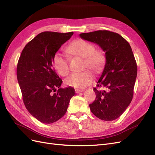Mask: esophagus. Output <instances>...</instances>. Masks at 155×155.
I'll list each match as a JSON object with an SVG mask.
<instances>
[{
	"label": "esophagus",
	"mask_w": 155,
	"mask_h": 155,
	"mask_svg": "<svg viewBox=\"0 0 155 155\" xmlns=\"http://www.w3.org/2000/svg\"><path fill=\"white\" fill-rule=\"evenodd\" d=\"M83 91H84L83 90V89H78V88L75 89V92H76V93H79V92H81Z\"/></svg>",
	"instance_id": "obj_1"
}]
</instances>
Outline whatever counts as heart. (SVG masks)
<instances>
[{
    "mask_svg": "<svg viewBox=\"0 0 155 155\" xmlns=\"http://www.w3.org/2000/svg\"><path fill=\"white\" fill-rule=\"evenodd\" d=\"M92 43L78 39L70 44L67 48L68 52L73 55L81 56L85 58L84 68H89L95 72H100L104 67L105 57L101 50H96ZM55 69L61 76H65L70 72L68 59L59 52H56L53 58ZM94 76L92 72L86 70L81 72H74L65 79V84L74 88H83L91 84Z\"/></svg>",
    "mask_w": 155,
    "mask_h": 155,
    "instance_id": "b5f03b06",
    "label": "heart"
}]
</instances>
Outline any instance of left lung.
I'll return each instance as SVG.
<instances>
[{"instance_id": "1", "label": "left lung", "mask_w": 155, "mask_h": 155, "mask_svg": "<svg viewBox=\"0 0 155 155\" xmlns=\"http://www.w3.org/2000/svg\"><path fill=\"white\" fill-rule=\"evenodd\" d=\"M99 45L105 52L106 63L97 87L91 112L104 121L114 120L124 113L133 100L137 64L129 43L117 33L97 30L79 35ZM100 87L104 88L103 90Z\"/></svg>"}]
</instances>
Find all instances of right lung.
Listing matches in <instances>:
<instances>
[{
  "mask_svg": "<svg viewBox=\"0 0 155 155\" xmlns=\"http://www.w3.org/2000/svg\"><path fill=\"white\" fill-rule=\"evenodd\" d=\"M74 33L44 31L22 50L17 67V77L24 104L41 122L52 124L67 112L75 94L72 87L60 88L63 82L53 68V58Z\"/></svg>",
  "mask_w": 155,
  "mask_h": 155,
  "instance_id": "1",
  "label": "right lung"
}]
</instances>
